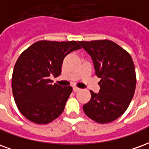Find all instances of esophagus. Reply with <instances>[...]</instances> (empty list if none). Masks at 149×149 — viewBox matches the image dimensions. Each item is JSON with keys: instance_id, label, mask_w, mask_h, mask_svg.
I'll use <instances>...</instances> for the list:
<instances>
[{"instance_id": "34e87169", "label": "esophagus", "mask_w": 149, "mask_h": 149, "mask_svg": "<svg viewBox=\"0 0 149 149\" xmlns=\"http://www.w3.org/2000/svg\"><path fill=\"white\" fill-rule=\"evenodd\" d=\"M81 90V88H79L77 87H73V91L74 92H78V91Z\"/></svg>"}]
</instances>
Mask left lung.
Wrapping results in <instances>:
<instances>
[{
    "instance_id": "obj_1",
    "label": "left lung",
    "mask_w": 149,
    "mask_h": 149,
    "mask_svg": "<svg viewBox=\"0 0 149 149\" xmlns=\"http://www.w3.org/2000/svg\"><path fill=\"white\" fill-rule=\"evenodd\" d=\"M79 43L91 56L96 75L101 79L99 93L90 91L91 99L83 110L94 121L110 123L126 111L134 95L136 77L133 61L126 50L109 40Z\"/></svg>"
}]
</instances>
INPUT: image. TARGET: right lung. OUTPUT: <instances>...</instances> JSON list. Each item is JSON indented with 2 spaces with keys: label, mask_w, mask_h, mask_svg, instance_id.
<instances>
[{
  "label": "right lung",
  "mask_w": 149,
  "mask_h": 149,
  "mask_svg": "<svg viewBox=\"0 0 149 149\" xmlns=\"http://www.w3.org/2000/svg\"><path fill=\"white\" fill-rule=\"evenodd\" d=\"M80 49L79 41L40 40L20 55L13 68L12 90L24 117L46 125L63 112L72 88L52 84L49 77L60 76L64 58Z\"/></svg>",
  "instance_id": "add662e5"
}]
</instances>
